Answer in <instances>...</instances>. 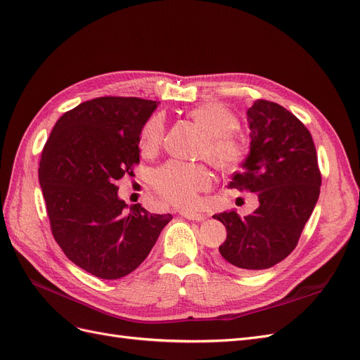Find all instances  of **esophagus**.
<instances>
[{
    "instance_id": "34e87169",
    "label": "esophagus",
    "mask_w": 360,
    "mask_h": 360,
    "mask_svg": "<svg viewBox=\"0 0 360 360\" xmlns=\"http://www.w3.org/2000/svg\"><path fill=\"white\" fill-rule=\"evenodd\" d=\"M180 214H181L183 217H186V219H189V221H197V222H200V221H204V219H205V214L198 213V212H192V210H181Z\"/></svg>"
}]
</instances>
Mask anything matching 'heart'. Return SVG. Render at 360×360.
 Returning a JSON list of instances; mask_svg holds the SVG:
<instances>
[{"label":"heart","instance_id":"b5f03b06","mask_svg":"<svg viewBox=\"0 0 360 360\" xmlns=\"http://www.w3.org/2000/svg\"><path fill=\"white\" fill-rule=\"evenodd\" d=\"M189 117L204 132L205 139L200 156L210 160L221 171H233L245 159L246 147L243 139L233 130L237 127V117L222 103H202L189 111ZM165 123L162 115L150 117L139 134V148L144 155H153L159 150ZM155 189L163 198L177 205H192L198 195L212 186V174L204 165L168 162L153 172L151 179Z\"/></svg>","mask_w":360,"mask_h":360}]
</instances>
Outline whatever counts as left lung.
I'll return each instance as SVG.
<instances>
[{
  "label": "left lung",
  "mask_w": 360,
  "mask_h": 360,
  "mask_svg": "<svg viewBox=\"0 0 360 360\" xmlns=\"http://www.w3.org/2000/svg\"><path fill=\"white\" fill-rule=\"evenodd\" d=\"M250 151L228 188L257 192L259 205L213 217L226 228L216 264L233 271L263 270L287 258L317 204L321 172L309 130L275 102L258 99L248 110Z\"/></svg>",
  "instance_id": "1"
}]
</instances>
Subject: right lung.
<instances>
[{
  "mask_svg": "<svg viewBox=\"0 0 360 360\" xmlns=\"http://www.w3.org/2000/svg\"><path fill=\"white\" fill-rule=\"evenodd\" d=\"M158 102L105 96L64 112L41 151L39 181L51 231L89 274L118 279L150 254L172 216L118 198L115 181L135 176L139 134Z\"/></svg>",
  "mask_w": 360,
  "mask_h": 360,
  "instance_id": "add662e5",
  "label": "right lung"
}]
</instances>
